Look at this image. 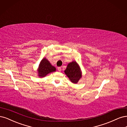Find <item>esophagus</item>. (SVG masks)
Returning a JSON list of instances; mask_svg holds the SVG:
<instances>
[{
    "label": "esophagus",
    "mask_w": 127,
    "mask_h": 127,
    "mask_svg": "<svg viewBox=\"0 0 127 127\" xmlns=\"http://www.w3.org/2000/svg\"><path fill=\"white\" fill-rule=\"evenodd\" d=\"M58 71H59V72H61V69H62V68H61V67H59L58 68Z\"/></svg>",
    "instance_id": "obj_1"
}]
</instances>
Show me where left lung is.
<instances>
[{
	"label": "left lung",
	"mask_w": 127,
	"mask_h": 127,
	"mask_svg": "<svg viewBox=\"0 0 127 127\" xmlns=\"http://www.w3.org/2000/svg\"><path fill=\"white\" fill-rule=\"evenodd\" d=\"M64 73L71 82L74 84H76L82 77L81 68L76 61L69 63Z\"/></svg>",
	"instance_id": "1"
}]
</instances>
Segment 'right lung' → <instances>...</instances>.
<instances>
[{
  "label": "right lung",
  "mask_w": 127,
  "mask_h": 127,
  "mask_svg": "<svg viewBox=\"0 0 127 127\" xmlns=\"http://www.w3.org/2000/svg\"><path fill=\"white\" fill-rule=\"evenodd\" d=\"M56 71V68L53 66L47 59L44 58L39 63L37 69L38 76L40 77H44L48 74Z\"/></svg>",
  "instance_id": "1"
}]
</instances>
